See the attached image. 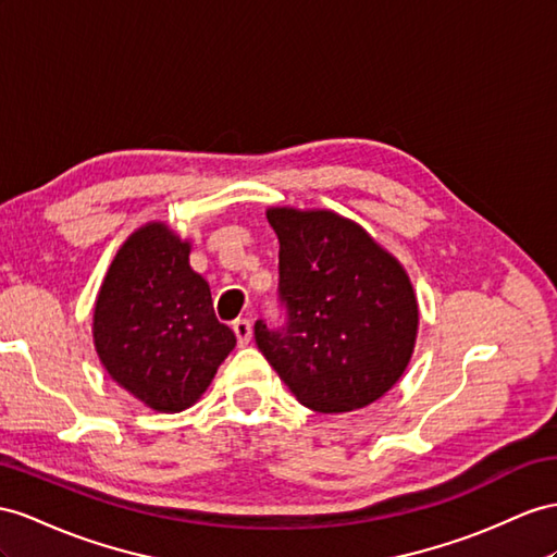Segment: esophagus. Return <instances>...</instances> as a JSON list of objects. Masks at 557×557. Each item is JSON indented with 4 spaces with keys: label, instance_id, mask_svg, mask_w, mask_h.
<instances>
[{
    "label": "esophagus",
    "instance_id": "esophagus-1",
    "mask_svg": "<svg viewBox=\"0 0 557 557\" xmlns=\"http://www.w3.org/2000/svg\"><path fill=\"white\" fill-rule=\"evenodd\" d=\"M233 332L237 336L239 346H247L251 341V322L249 320H235L233 322Z\"/></svg>",
    "mask_w": 557,
    "mask_h": 557
}]
</instances>
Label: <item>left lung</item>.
I'll return each mask as SVG.
<instances>
[{"instance_id": "left-lung-1", "label": "left lung", "mask_w": 557, "mask_h": 557, "mask_svg": "<svg viewBox=\"0 0 557 557\" xmlns=\"http://www.w3.org/2000/svg\"><path fill=\"white\" fill-rule=\"evenodd\" d=\"M280 239V330L259 320L256 346L296 400L322 411L362 409L411 360L419 304L407 270L362 225L326 209L273 207Z\"/></svg>"}]
</instances>
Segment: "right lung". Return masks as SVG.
<instances>
[{
  "mask_svg": "<svg viewBox=\"0 0 557 557\" xmlns=\"http://www.w3.org/2000/svg\"><path fill=\"white\" fill-rule=\"evenodd\" d=\"M237 344L213 315L190 242L152 221L126 237L94 308V346L106 372L154 411L193 407Z\"/></svg>",
  "mask_w": 557,
  "mask_h": 557,
  "instance_id": "obj_1",
  "label": "right lung"
}]
</instances>
